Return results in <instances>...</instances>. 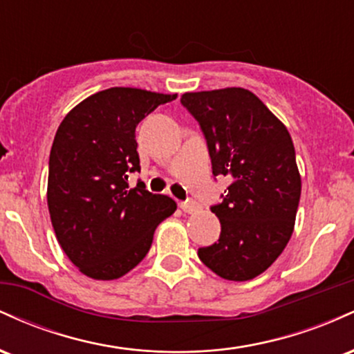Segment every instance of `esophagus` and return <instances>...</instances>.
Masks as SVG:
<instances>
[{"mask_svg":"<svg viewBox=\"0 0 354 354\" xmlns=\"http://www.w3.org/2000/svg\"><path fill=\"white\" fill-rule=\"evenodd\" d=\"M181 209L185 211V213H196L198 209H200V206L196 205V203H191V201H186V203H181Z\"/></svg>","mask_w":354,"mask_h":354,"instance_id":"34e87169","label":"esophagus"}]
</instances>
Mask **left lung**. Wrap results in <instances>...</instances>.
Listing matches in <instances>:
<instances>
[{"instance_id": "1", "label": "left lung", "mask_w": 354, "mask_h": 354, "mask_svg": "<svg viewBox=\"0 0 354 354\" xmlns=\"http://www.w3.org/2000/svg\"><path fill=\"white\" fill-rule=\"evenodd\" d=\"M181 104L205 133L213 174L231 181L223 203L211 208L221 223L218 243L198 256L221 278L253 279L293 234L301 196L293 140L250 89L185 93Z\"/></svg>"}]
</instances>
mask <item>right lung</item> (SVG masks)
<instances>
[{
    "label": "right lung",
    "mask_w": 354,
    "mask_h": 354,
    "mask_svg": "<svg viewBox=\"0 0 354 354\" xmlns=\"http://www.w3.org/2000/svg\"><path fill=\"white\" fill-rule=\"evenodd\" d=\"M178 95L109 88L81 101L61 121L50 153L48 209L56 239L88 278L109 281L145 258L156 226L176 211L128 174L140 171L136 126Z\"/></svg>",
    "instance_id": "add662e5"
}]
</instances>
